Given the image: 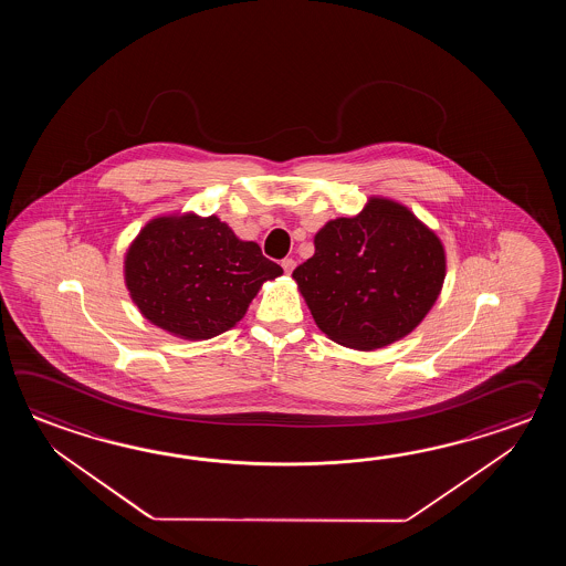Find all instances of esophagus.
Masks as SVG:
<instances>
[{
    "mask_svg": "<svg viewBox=\"0 0 566 566\" xmlns=\"http://www.w3.org/2000/svg\"><path fill=\"white\" fill-rule=\"evenodd\" d=\"M281 266H283V271H285V273H291V271L295 269V261L287 256V259H283V261H281Z\"/></svg>",
    "mask_w": 566,
    "mask_h": 566,
    "instance_id": "obj_1",
    "label": "esophagus"
}]
</instances>
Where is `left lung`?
<instances>
[{"label":"left lung","instance_id":"left-lung-1","mask_svg":"<svg viewBox=\"0 0 566 566\" xmlns=\"http://www.w3.org/2000/svg\"><path fill=\"white\" fill-rule=\"evenodd\" d=\"M313 244L293 279L317 327L346 348L409 336L443 287V244L395 200L370 198L358 217L329 220Z\"/></svg>","mask_w":566,"mask_h":566}]
</instances>
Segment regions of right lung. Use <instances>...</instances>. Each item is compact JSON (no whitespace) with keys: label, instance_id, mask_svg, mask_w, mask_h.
Segmentation results:
<instances>
[{"label":"right lung","instance_id":"1","mask_svg":"<svg viewBox=\"0 0 566 566\" xmlns=\"http://www.w3.org/2000/svg\"><path fill=\"white\" fill-rule=\"evenodd\" d=\"M283 269L217 217H159L125 254V283L145 319L184 339L241 322L261 285Z\"/></svg>","mask_w":566,"mask_h":566}]
</instances>
